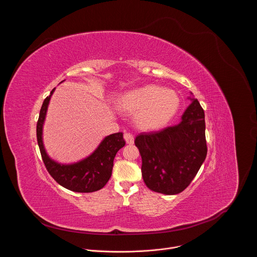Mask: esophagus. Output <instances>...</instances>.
<instances>
[{
	"label": "esophagus",
	"instance_id": "esophagus-1",
	"mask_svg": "<svg viewBox=\"0 0 257 257\" xmlns=\"http://www.w3.org/2000/svg\"><path fill=\"white\" fill-rule=\"evenodd\" d=\"M124 139L128 144H133L134 143V137L130 133H125L124 134Z\"/></svg>",
	"mask_w": 257,
	"mask_h": 257
}]
</instances>
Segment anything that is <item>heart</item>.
Instances as JSON below:
<instances>
[{
	"label": "heart",
	"instance_id": "1",
	"mask_svg": "<svg viewBox=\"0 0 257 257\" xmlns=\"http://www.w3.org/2000/svg\"><path fill=\"white\" fill-rule=\"evenodd\" d=\"M119 104L122 111L135 116L140 129L157 130L176 115L180 97L173 89L150 84L128 91L121 97Z\"/></svg>",
	"mask_w": 257,
	"mask_h": 257
}]
</instances>
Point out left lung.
Segmentation results:
<instances>
[{"label":"left lung","mask_w":257,"mask_h":257,"mask_svg":"<svg viewBox=\"0 0 257 257\" xmlns=\"http://www.w3.org/2000/svg\"><path fill=\"white\" fill-rule=\"evenodd\" d=\"M190 99L179 124L135 138L143 181L155 192L174 195L185 190L206 158L204 111L196 98Z\"/></svg>","instance_id":"1"}]
</instances>
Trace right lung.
<instances>
[{
    "label": "right lung",
    "instance_id": "obj_1",
    "mask_svg": "<svg viewBox=\"0 0 257 257\" xmlns=\"http://www.w3.org/2000/svg\"><path fill=\"white\" fill-rule=\"evenodd\" d=\"M51 94L43 102L38 124L36 137L44 164L50 175L64 188L80 193H89L101 189L112 176L114 159L125 145L123 133L118 132L106 136L98 148L86 159L71 165H61L47 155L43 143V126L47 115Z\"/></svg>",
    "mask_w": 257,
    "mask_h": 257
}]
</instances>
